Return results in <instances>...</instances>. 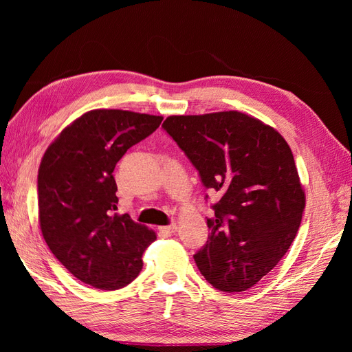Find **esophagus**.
Listing matches in <instances>:
<instances>
[{
	"instance_id": "34e87169",
	"label": "esophagus",
	"mask_w": 352,
	"mask_h": 352,
	"mask_svg": "<svg viewBox=\"0 0 352 352\" xmlns=\"http://www.w3.org/2000/svg\"><path fill=\"white\" fill-rule=\"evenodd\" d=\"M176 229H177L176 223H172V225H168V226H160V228H158L160 233H163V235H166V236L172 235V233L176 232Z\"/></svg>"
}]
</instances>
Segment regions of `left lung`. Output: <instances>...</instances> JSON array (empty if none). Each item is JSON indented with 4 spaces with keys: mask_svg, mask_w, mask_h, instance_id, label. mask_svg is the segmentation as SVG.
<instances>
[{
    "mask_svg": "<svg viewBox=\"0 0 352 352\" xmlns=\"http://www.w3.org/2000/svg\"><path fill=\"white\" fill-rule=\"evenodd\" d=\"M201 182L220 199L194 260L219 291L242 292L267 274L300 229L305 194L283 136L241 111L170 116L163 123Z\"/></svg>",
    "mask_w": 352,
    "mask_h": 352,
    "instance_id": "8db88e82",
    "label": "left lung"
}]
</instances>
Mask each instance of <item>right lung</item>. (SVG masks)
Here are the masks:
<instances>
[{
    "label": "right lung",
    "instance_id": "add662e5",
    "mask_svg": "<svg viewBox=\"0 0 352 352\" xmlns=\"http://www.w3.org/2000/svg\"><path fill=\"white\" fill-rule=\"evenodd\" d=\"M162 116L91 110L61 131L38 170L39 226L54 257L80 282L104 291L129 285L155 233L117 214V162L150 136Z\"/></svg>",
    "mask_w": 352,
    "mask_h": 352
}]
</instances>
